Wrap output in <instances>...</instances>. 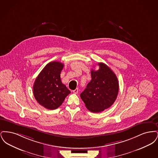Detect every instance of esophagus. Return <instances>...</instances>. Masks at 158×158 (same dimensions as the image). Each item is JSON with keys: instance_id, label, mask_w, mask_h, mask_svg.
Instances as JSON below:
<instances>
[{"instance_id": "1", "label": "esophagus", "mask_w": 158, "mask_h": 158, "mask_svg": "<svg viewBox=\"0 0 158 158\" xmlns=\"http://www.w3.org/2000/svg\"><path fill=\"white\" fill-rule=\"evenodd\" d=\"M73 92L74 94H77L78 93V88H76L75 90H73Z\"/></svg>"}]
</instances>
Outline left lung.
<instances>
[{
	"mask_svg": "<svg viewBox=\"0 0 158 158\" xmlns=\"http://www.w3.org/2000/svg\"><path fill=\"white\" fill-rule=\"evenodd\" d=\"M98 64V70H91V81L80 95L87 109L96 113L113 105L119 89L118 79L112 70L103 63Z\"/></svg>",
	"mask_w": 158,
	"mask_h": 158,
	"instance_id": "8db88e82",
	"label": "left lung"
}]
</instances>
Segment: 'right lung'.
Here are the masks:
<instances>
[{
  "instance_id": "obj_1",
  "label": "right lung",
  "mask_w": 158,
  "mask_h": 158,
  "mask_svg": "<svg viewBox=\"0 0 158 158\" xmlns=\"http://www.w3.org/2000/svg\"><path fill=\"white\" fill-rule=\"evenodd\" d=\"M64 64L59 61L48 63L38 75L33 85V93L36 101L48 110L59 107L70 93L62 83L60 73Z\"/></svg>"
}]
</instances>
